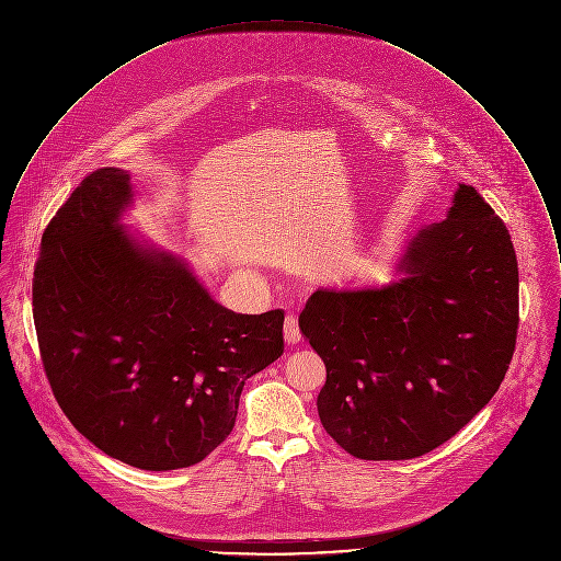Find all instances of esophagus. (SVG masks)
<instances>
[{
  "label": "esophagus",
  "mask_w": 561,
  "mask_h": 561,
  "mask_svg": "<svg viewBox=\"0 0 561 561\" xmlns=\"http://www.w3.org/2000/svg\"><path fill=\"white\" fill-rule=\"evenodd\" d=\"M283 332H285V343H287V345L300 343V325H298V318H296V316H287V318H285Z\"/></svg>",
  "instance_id": "1"
}]
</instances>
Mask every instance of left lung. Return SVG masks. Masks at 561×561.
Listing matches in <instances>:
<instances>
[{"label": "left lung", "mask_w": 561, "mask_h": 561, "mask_svg": "<svg viewBox=\"0 0 561 561\" xmlns=\"http://www.w3.org/2000/svg\"><path fill=\"white\" fill-rule=\"evenodd\" d=\"M396 272L380 287H321L298 320L325 365L321 425L360 460L447 443L499 391L516 345V252L476 187L460 183Z\"/></svg>", "instance_id": "8db88e82"}]
</instances>
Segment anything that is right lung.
I'll return each mask as SVG.
<instances>
[{"label": "right lung", "mask_w": 561, "mask_h": 561, "mask_svg": "<svg viewBox=\"0 0 561 561\" xmlns=\"http://www.w3.org/2000/svg\"><path fill=\"white\" fill-rule=\"evenodd\" d=\"M131 174H88L43 233L32 302L62 412L142 471L198 465L236 425L245 380L283 354V311L218 305L190 265L123 225Z\"/></svg>", "instance_id": "1"}]
</instances>
